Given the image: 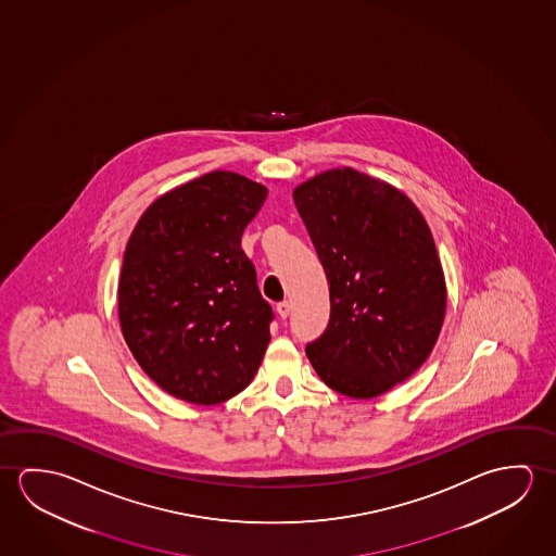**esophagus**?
Wrapping results in <instances>:
<instances>
[{
	"mask_svg": "<svg viewBox=\"0 0 556 556\" xmlns=\"http://www.w3.org/2000/svg\"><path fill=\"white\" fill-rule=\"evenodd\" d=\"M276 311H278L280 318H288L290 317L291 305L288 301H282V303H278V305H276Z\"/></svg>",
	"mask_w": 556,
	"mask_h": 556,
	"instance_id": "1",
	"label": "esophagus"
}]
</instances>
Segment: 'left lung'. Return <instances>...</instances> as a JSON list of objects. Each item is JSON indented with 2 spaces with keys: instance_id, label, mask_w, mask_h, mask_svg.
Segmentation results:
<instances>
[{
  "instance_id": "left-lung-1",
  "label": "left lung",
  "mask_w": 556,
  "mask_h": 556,
  "mask_svg": "<svg viewBox=\"0 0 556 556\" xmlns=\"http://www.w3.org/2000/svg\"><path fill=\"white\" fill-rule=\"evenodd\" d=\"M330 283V320L308 362L336 392L375 397L404 382L441 332L446 286L431 229L406 194L352 168L293 191Z\"/></svg>"
}]
</instances>
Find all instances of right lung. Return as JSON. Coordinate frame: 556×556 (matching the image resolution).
Wrapping results in <instances>:
<instances>
[{"label": "right lung", "mask_w": 556, "mask_h": 556, "mask_svg": "<svg viewBox=\"0 0 556 556\" xmlns=\"http://www.w3.org/2000/svg\"><path fill=\"white\" fill-rule=\"evenodd\" d=\"M266 187L211 172L160 197L132 229L119 276V323L142 370L172 396L212 406L255 377L273 307L241 236Z\"/></svg>", "instance_id": "1"}]
</instances>
